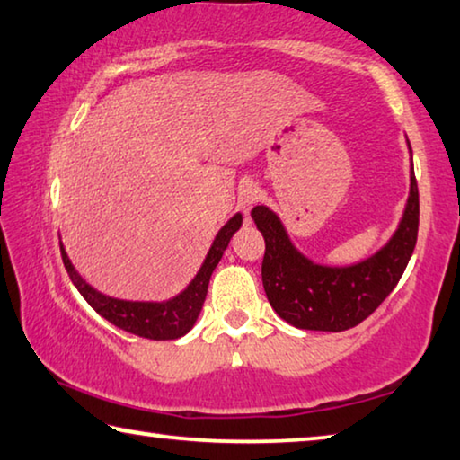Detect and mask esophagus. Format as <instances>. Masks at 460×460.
Masks as SVG:
<instances>
[{
	"label": "esophagus",
	"mask_w": 460,
	"mask_h": 460,
	"mask_svg": "<svg viewBox=\"0 0 460 460\" xmlns=\"http://www.w3.org/2000/svg\"><path fill=\"white\" fill-rule=\"evenodd\" d=\"M260 200V188L253 184V181H245V184L239 186V208L243 210V215L250 217L252 208L256 207Z\"/></svg>",
	"instance_id": "34e87169"
}]
</instances>
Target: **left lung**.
<instances>
[{
  "label": "left lung",
  "instance_id": "8db88e82",
  "mask_svg": "<svg viewBox=\"0 0 460 460\" xmlns=\"http://www.w3.org/2000/svg\"><path fill=\"white\" fill-rule=\"evenodd\" d=\"M252 218L266 242L261 280L279 317L298 330H349L364 322L397 287L418 242L420 196L413 162L410 196L395 233L375 253L354 264L327 266L305 256L288 237L280 217L264 204L252 210Z\"/></svg>",
  "mask_w": 460,
  "mask_h": 460
}]
</instances>
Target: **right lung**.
Instances as JSON below:
<instances>
[{
	"mask_svg": "<svg viewBox=\"0 0 460 460\" xmlns=\"http://www.w3.org/2000/svg\"><path fill=\"white\" fill-rule=\"evenodd\" d=\"M242 223L243 215L235 213L218 229L207 258H204L202 266L199 268V272H196L190 284L180 295L167 298V301H125V298L108 296L82 279V274L71 264L63 243L61 256L65 268H67L69 279L75 284L79 295L106 322H111L112 325L120 327V330L128 333H135L138 338L176 340L186 335L194 327L196 319H199L202 311L204 298H207L210 276H213L217 264L221 261L225 250H227L231 237L242 227Z\"/></svg>",
	"mask_w": 460,
	"mask_h": 460,
	"instance_id": "right-lung-1",
	"label": "right lung"
}]
</instances>
